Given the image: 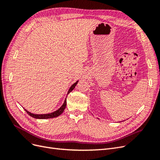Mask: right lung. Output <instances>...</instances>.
<instances>
[{"label":"right lung","instance_id":"add662e5","mask_svg":"<svg viewBox=\"0 0 160 160\" xmlns=\"http://www.w3.org/2000/svg\"><path fill=\"white\" fill-rule=\"evenodd\" d=\"M78 81H76L74 84H72L71 86L70 89L68 91V93H67V95H68L70 93V92H71L72 90L74 89L76 85L77 84V83H78ZM66 105H67V100L65 99L64 103H63V104L62 105L61 107L59 109H58L57 111H54V112L51 113H47V114H34V113H32L29 112V111H28L25 109V110L26 111V112L28 115H29L30 116H31V117L33 118H36V119H50V118H53L58 117V116L60 115L62 112H63V111L65 110V109L66 108Z\"/></svg>","mask_w":160,"mask_h":160}]
</instances>
